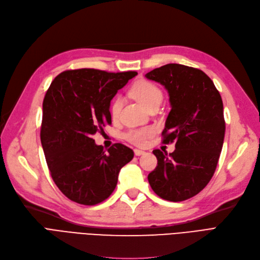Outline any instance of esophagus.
<instances>
[{
  "instance_id": "obj_1",
  "label": "esophagus",
  "mask_w": 260,
  "mask_h": 260,
  "mask_svg": "<svg viewBox=\"0 0 260 260\" xmlns=\"http://www.w3.org/2000/svg\"><path fill=\"white\" fill-rule=\"evenodd\" d=\"M134 153H135V155L136 156H140V155H142V154H145V151H142V150H139V149H135L134 150Z\"/></svg>"
}]
</instances>
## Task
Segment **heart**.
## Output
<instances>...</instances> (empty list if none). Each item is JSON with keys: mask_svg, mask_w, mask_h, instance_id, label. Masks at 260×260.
<instances>
[{"mask_svg": "<svg viewBox=\"0 0 260 260\" xmlns=\"http://www.w3.org/2000/svg\"><path fill=\"white\" fill-rule=\"evenodd\" d=\"M131 95L148 109L153 105L160 104L162 100V93L158 86L147 80H140L134 84L131 89ZM121 108L122 99L120 96H117V98L113 99L110 106V113L113 120H117L119 118ZM153 134H154V131L152 127H142L131 129L127 133H125L124 138L133 143V145L143 146L146 145L148 139L153 136Z\"/></svg>", "mask_w": 260, "mask_h": 260, "instance_id": "b5f03b06", "label": "heart"}]
</instances>
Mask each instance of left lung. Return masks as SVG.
Instances as JSON below:
<instances>
[{"label":"left lung","instance_id":"1","mask_svg":"<svg viewBox=\"0 0 260 260\" xmlns=\"http://www.w3.org/2000/svg\"><path fill=\"white\" fill-rule=\"evenodd\" d=\"M169 93L162 142H176L172 153L154 150L156 168L149 183L160 198L183 201L203 190L216 169L225 136L223 101L213 81L203 71L166 64L146 74Z\"/></svg>","mask_w":260,"mask_h":260}]
</instances>
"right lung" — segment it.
I'll use <instances>...</instances> for the list:
<instances>
[{"mask_svg": "<svg viewBox=\"0 0 260 260\" xmlns=\"http://www.w3.org/2000/svg\"><path fill=\"white\" fill-rule=\"evenodd\" d=\"M136 75L65 71L45 95L41 141L47 165L55 185L77 204L94 206L107 199L121 168L134 157L133 150L122 143H114L107 153L92 137L111 124V100Z\"/></svg>", "mask_w": 260, "mask_h": 260, "instance_id": "right-lung-1", "label": "right lung"}]
</instances>
